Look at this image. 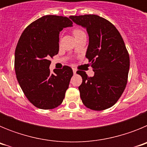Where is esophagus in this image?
Segmentation results:
<instances>
[{
  "mask_svg": "<svg viewBox=\"0 0 147 147\" xmlns=\"http://www.w3.org/2000/svg\"><path fill=\"white\" fill-rule=\"evenodd\" d=\"M76 71H77V70H76V68H73V72H74V74H76Z\"/></svg>",
  "mask_w": 147,
  "mask_h": 147,
  "instance_id": "esophagus-1",
  "label": "esophagus"
}]
</instances>
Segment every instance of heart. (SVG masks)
<instances>
[{
  "mask_svg": "<svg viewBox=\"0 0 147 147\" xmlns=\"http://www.w3.org/2000/svg\"><path fill=\"white\" fill-rule=\"evenodd\" d=\"M84 34L85 33L83 32L82 30L80 29V28H74V29L73 30V34H74V36L75 37H79V36H80L82 34Z\"/></svg>",
  "mask_w": 147,
  "mask_h": 147,
  "instance_id": "b5f03b06",
  "label": "heart"
}]
</instances>
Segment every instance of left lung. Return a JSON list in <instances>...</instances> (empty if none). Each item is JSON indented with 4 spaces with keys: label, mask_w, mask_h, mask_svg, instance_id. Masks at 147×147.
<instances>
[{
    "label": "left lung",
    "mask_w": 147,
    "mask_h": 147,
    "mask_svg": "<svg viewBox=\"0 0 147 147\" xmlns=\"http://www.w3.org/2000/svg\"><path fill=\"white\" fill-rule=\"evenodd\" d=\"M78 25L86 28L89 35L87 59L94 76L77 71L82 78L79 87L85 107L104 110L113 106L126 88L129 69V53L118 29L113 23L96 15L70 16Z\"/></svg>",
    "instance_id": "obj_1"
}]
</instances>
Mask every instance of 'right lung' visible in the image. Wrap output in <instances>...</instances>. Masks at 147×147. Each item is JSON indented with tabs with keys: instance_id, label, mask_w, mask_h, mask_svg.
<instances>
[{
	"instance_id": "1",
	"label": "right lung",
	"mask_w": 147,
	"mask_h": 147,
	"mask_svg": "<svg viewBox=\"0 0 147 147\" xmlns=\"http://www.w3.org/2000/svg\"><path fill=\"white\" fill-rule=\"evenodd\" d=\"M67 17L45 15L32 22L23 31L15 53V70L18 83L34 106L51 110L62 104L73 76L72 68L64 65L51 74L50 58L59 52V32L71 26Z\"/></svg>"
}]
</instances>
